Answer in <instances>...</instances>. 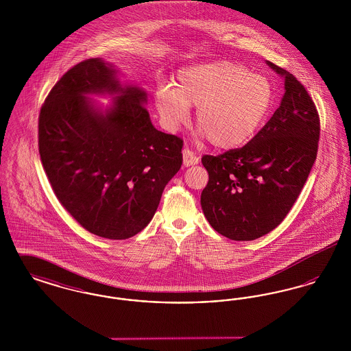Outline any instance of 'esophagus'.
<instances>
[{"mask_svg": "<svg viewBox=\"0 0 351 351\" xmlns=\"http://www.w3.org/2000/svg\"><path fill=\"white\" fill-rule=\"evenodd\" d=\"M199 163V156L193 152V151L189 150V149H184L183 150V165L185 167H189V166H195Z\"/></svg>", "mask_w": 351, "mask_h": 351, "instance_id": "1", "label": "esophagus"}]
</instances>
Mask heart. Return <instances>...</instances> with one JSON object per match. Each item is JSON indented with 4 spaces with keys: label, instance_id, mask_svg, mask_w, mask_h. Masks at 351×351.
<instances>
[{
    "label": "heart",
    "instance_id": "heart-1",
    "mask_svg": "<svg viewBox=\"0 0 351 351\" xmlns=\"http://www.w3.org/2000/svg\"><path fill=\"white\" fill-rule=\"evenodd\" d=\"M274 88L267 77L230 60L182 68L175 86L155 93V108L163 128L175 133L197 106L201 136L219 150L245 146L261 130L274 105Z\"/></svg>",
    "mask_w": 351,
    "mask_h": 351
}]
</instances>
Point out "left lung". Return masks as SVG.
Returning a JSON list of instances; mask_svg holds the SVG:
<instances>
[{
    "mask_svg": "<svg viewBox=\"0 0 351 351\" xmlns=\"http://www.w3.org/2000/svg\"><path fill=\"white\" fill-rule=\"evenodd\" d=\"M267 64L284 77L280 106L243 147L201 159L209 173L202 212L216 232L233 241H252L280 225L317 156L315 102L292 73Z\"/></svg>",
    "mask_w": 351,
    "mask_h": 351,
    "instance_id": "left-lung-1",
    "label": "left lung"
}]
</instances>
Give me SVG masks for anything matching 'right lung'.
I'll use <instances>...</instances> for the list:
<instances>
[{
	"label": "right lung",
	"instance_id": "1",
	"mask_svg": "<svg viewBox=\"0 0 351 351\" xmlns=\"http://www.w3.org/2000/svg\"><path fill=\"white\" fill-rule=\"evenodd\" d=\"M88 94H117L105 111ZM146 92L122 85L114 66L86 59L53 85L42 105L39 154L53 193L84 229L126 239L154 217L183 163V141L156 130Z\"/></svg>",
	"mask_w": 351,
	"mask_h": 351
}]
</instances>
